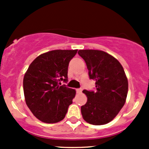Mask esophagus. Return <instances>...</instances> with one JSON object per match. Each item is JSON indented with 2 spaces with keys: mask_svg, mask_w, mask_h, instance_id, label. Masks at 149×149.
Returning <instances> with one entry per match:
<instances>
[{
  "mask_svg": "<svg viewBox=\"0 0 149 149\" xmlns=\"http://www.w3.org/2000/svg\"><path fill=\"white\" fill-rule=\"evenodd\" d=\"M76 93H81L82 91L81 88H76Z\"/></svg>",
  "mask_w": 149,
  "mask_h": 149,
  "instance_id": "34e87169",
  "label": "esophagus"
}]
</instances>
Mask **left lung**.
Segmentation results:
<instances>
[{
  "label": "left lung",
  "instance_id": "8db88e82",
  "mask_svg": "<svg viewBox=\"0 0 149 149\" xmlns=\"http://www.w3.org/2000/svg\"><path fill=\"white\" fill-rule=\"evenodd\" d=\"M78 53L85 61L89 79L95 81L97 89L83 91L88 100L81 107L82 117L90 124H107L125 103L128 82L124 69L118 60L104 51L81 49Z\"/></svg>",
  "mask_w": 149,
  "mask_h": 149
}]
</instances>
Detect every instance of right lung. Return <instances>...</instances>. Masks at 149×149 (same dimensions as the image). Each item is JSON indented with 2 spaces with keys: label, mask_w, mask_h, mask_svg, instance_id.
<instances>
[{
  "label": "right lung",
  "mask_w": 149,
  "mask_h": 149,
  "mask_svg": "<svg viewBox=\"0 0 149 149\" xmlns=\"http://www.w3.org/2000/svg\"><path fill=\"white\" fill-rule=\"evenodd\" d=\"M78 49H56L39 55L24 77L25 101L42 122L55 123L64 119L76 91L61 81H68V68Z\"/></svg>",
  "instance_id": "1"
}]
</instances>
